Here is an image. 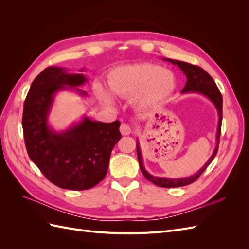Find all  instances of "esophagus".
Listing matches in <instances>:
<instances>
[{
  "label": "esophagus",
  "instance_id": "obj_1",
  "mask_svg": "<svg viewBox=\"0 0 249 249\" xmlns=\"http://www.w3.org/2000/svg\"><path fill=\"white\" fill-rule=\"evenodd\" d=\"M119 130H120V133H122L123 135H130L132 132V127L127 124H122Z\"/></svg>",
  "mask_w": 249,
  "mask_h": 249
}]
</instances>
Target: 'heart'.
Wrapping results in <instances>:
<instances>
[{
  "mask_svg": "<svg viewBox=\"0 0 249 249\" xmlns=\"http://www.w3.org/2000/svg\"><path fill=\"white\" fill-rule=\"evenodd\" d=\"M110 91L124 99L135 95V103L139 108H152L162 104L176 88V77L170 71L152 63H140L120 66L109 73ZM97 96L107 105L112 99L101 85L95 88Z\"/></svg>",
  "mask_w": 249,
  "mask_h": 249,
  "instance_id": "1",
  "label": "heart"
}]
</instances>
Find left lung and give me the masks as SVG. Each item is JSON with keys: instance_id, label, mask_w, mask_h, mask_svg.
<instances>
[{"instance_id": "obj_1", "label": "left lung", "mask_w": 249, "mask_h": 249, "mask_svg": "<svg viewBox=\"0 0 249 249\" xmlns=\"http://www.w3.org/2000/svg\"><path fill=\"white\" fill-rule=\"evenodd\" d=\"M167 61L171 62L172 64L178 65L183 72L186 74L187 82L184 89L182 90V93H189V92H197L201 93L214 104L218 111V115H219V123H218V129H217V137H216V147L214 149L213 155L211 156L208 162L203 165L201 169L195 173L194 176L188 177V178H158L154 177L145 170L144 166H143L142 162V157H141V150L140 146L137 141V156H138V161L140 165L141 172L143 176L146 178L147 180L152 182L153 184L162 187V188H175V187H183L190 185L191 183L195 182L200 176L201 173L207 169V167L211 164L215 158L217 152H218V146H219V138H220V133H221V123H222V95L218 89L216 83L214 82L213 78L210 76V74L202 70L201 67L197 65H193L187 62L183 61H178V60H171L167 59Z\"/></svg>"}]
</instances>
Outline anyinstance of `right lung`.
<instances>
[{"instance_id": "obj_1", "label": "right lung", "mask_w": 249, "mask_h": 249, "mask_svg": "<svg viewBox=\"0 0 249 249\" xmlns=\"http://www.w3.org/2000/svg\"><path fill=\"white\" fill-rule=\"evenodd\" d=\"M87 79L82 73H69L50 66L37 76L24 103L22 130L28 155L51 183L70 190H87L107 175L113 147L122 138L118 120L106 124L85 117L65 132L48 124V115L59 90L72 88Z\"/></svg>"}]
</instances>
